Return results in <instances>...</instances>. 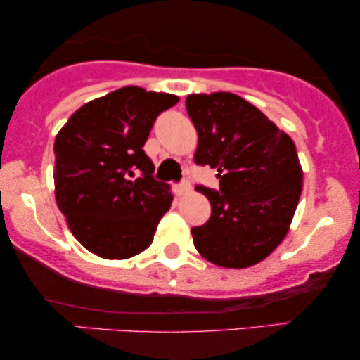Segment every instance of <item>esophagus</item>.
Wrapping results in <instances>:
<instances>
[{
    "mask_svg": "<svg viewBox=\"0 0 360 360\" xmlns=\"http://www.w3.org/2000/svg\"><path fill=\"white\" fill-rule=\"evenodd\" d=\"M189 189H191L189 183H181V184L172 186V191H174L176 196H184L186 193H189Z\"/></svg>",
    "mask_w": 360,
    "mask_h": 360,
    "instance_id": "esophagus-1",
    "label": "esophagus"
}]
</instances>
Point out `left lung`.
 <instances>
[{
  "label": "left lung",
  "instance_id": "8db88e82",
  "mask_svg": "<svg viewBox=\"0 0 360 360\" xmlns=\"http://www.w3.org/2000/svg\"><path fill=\"white\" fill-rule=\"evenodd\" d=\"M198 131L194 162L217 169L220 193L196 186L212 217L191 230L196 250L226 269L260 262L286 237L303 189L296 146L266 115L233 93L189 94Z\"/></svg>",
  "mask_w": 360,
  "mask_h": 360
}]
</instances>
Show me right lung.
Listing matches in <instances>:
<instances>
[{"instance_id":"1","label":"right lung","mask_w":360,"mask_h":360,"mask_svg":"<svg viewBox=\"0 0 360 360\" xmlns=\"http://www.w3.org/2000/svg\"><path fill=\"white\" fill-rule=\"evenodd\" d=\"M177 101L174 94L125 86L82 105L57 134V206L94 255L128 259L154 240L172 194L154 179L142 147L155 118Z\"/></svg>"}]
</instances>
